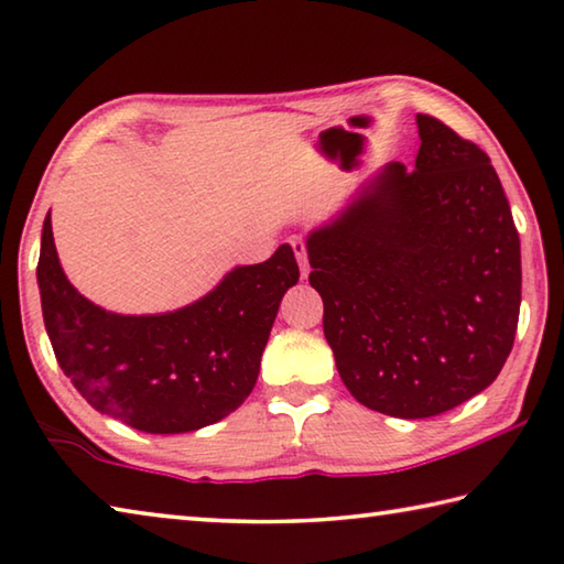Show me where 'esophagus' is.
<instances>
[{"instance_id":"1","label":"esophagus","mask_w":564,"mask_h":564,"mask_svg":"<svg viewBox=\"0 0 564 564\" xmlns=\"http://www.w3.org/2000/svg\"><path fill=\"white\" fill-rule=\"evenodd\" d=\"M291 247H293L295 259H299V265H301V275H303V279H305V275H308V271H311V265H308V251H305V243H303V239L295 237V239L291 241Z\"/></svg>"}]
</instances>
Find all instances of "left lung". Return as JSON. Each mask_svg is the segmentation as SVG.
<instances>
[{"mask_svg":"<svg viewBox=\"0 0 564 564\" xmlns=\"http://www.w3.org/2000/svg\"><path fill=\"white\" fill-rule=\"evenodd\" d=\"M414 170L389 162L308 234L325 340L357 402L399 419L496 380L520 313V239L484 150L416 116Z\"/></svg>","mask_w":564,"mask_h":564,"instance_id":"left-lung-1","label":"left lung"}]
</instances>
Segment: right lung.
<instances>
[{
    "instance_id": "right-lung-1",
    "label": "right lung",
    "mask_w": 564,
    "mask_h": 564,
    "mask_svg": "<svg viewBox=\"0 0 564 564\" xmlns=\"http://www.w3.org/2000/svg\"><path fill=\"white\" fill-rule=\"evenodd\" d=\"M293 249L237 265L199 301L158 315H120L80 295L61 269L51 212L36 281L51 347L80 397L138 432H197L229 416L259 380L281 299L299 283Z\"/></svg>"
}]
</instances>
